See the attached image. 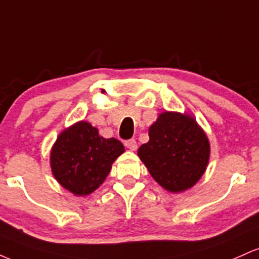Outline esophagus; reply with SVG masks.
Returning a JSON list of instances; mask_svg holds the SVG:
<instances>
[{
	"label": "esophagus",
	"mask_w": 259,
	"mask_h": 259,
	"mask_svg": "<svg viewBox=\"0 0 259 259\" xmlns=\"http://www.w3.org/2000/svg\"><path fill=\"white\" fill-rule=\"evenodd\" d=\"M124 145H125V147L129 148L130 151H135L136 148H138V144H136L135 139H129V140H126V141L124 142Z\"/></svg>",
	"instance_id": "34e87169"
}]
</instances>
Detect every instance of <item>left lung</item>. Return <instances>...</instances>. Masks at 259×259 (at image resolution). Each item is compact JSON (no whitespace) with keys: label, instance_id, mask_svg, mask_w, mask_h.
<instances>
[{"label":"left lung","instance_id":"left-lung-1","mask_svg":"<svg viewBox=\"0 0 259 259\" xmlns=\"http://www.w3.org/2000/svg\"><path fill=\"white\" fill-rule=\"evenodd\" d=\"M138 154L154 180L171 192L194 186L206 170L209 142L194 118L164 112L150 127Z\"/></svg>","mask_w":259,"mask_h":259}]
</instances>
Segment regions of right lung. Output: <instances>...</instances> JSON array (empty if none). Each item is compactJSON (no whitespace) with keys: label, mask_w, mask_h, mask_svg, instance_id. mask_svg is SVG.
<instances>
[{"label":"right lung","mask_w":259,"mask_h":259,"mask_svg":"<svg viewBox=\"0 0 259 259\" xmlns=\"http://www.w3.org/2000/svg\"><path fill=\"white\" fill-rule=\"evenodd\" d=\"M124 152L117 139H105L86 121H79L58 136L51 151L55 178L74 195L94 192L105 181L114 162Z\"/></svg>","instance_id":"obj_1"}]
</instances>
